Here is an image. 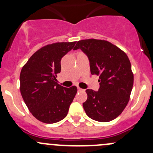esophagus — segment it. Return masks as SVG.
<instances>
[{"label": "esophagus", "mask_w": 153, "mask_h": 153, "mask_svg": "<svg viewBox=\"0 0 153 153\" xmlns=\"http://www.w3.org/2000/svg\"><path fill=\"white\" fill-rule=\"evenodd\" d=\"M78 91H83V90H84V89H81V88H80L79 86H78Z\"/></svg>", "instance_id": "1"}]
</instances>
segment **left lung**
Returning <instances> with one entry per match:
<instances>
[{
	"instance_id": "1",
	"label": "left lung",
	"mask_w": 153,
	"mask_h": 153,
	"mask_svg": "<svg viewBox=\"0 0 153 153\" xmlns=\"http://www.w3.org/2000/svg\"><path fill=\"white\" fill-rule=\"evenodd\" d=\"M78 49L87 55L91 74L99 75L98 92L86 90L87 100L83 103L86 114L100 122L112 121L121 115L130 98L134 76L129 58L104 40H81L74 48Z\"/></svg>"
}]
</instances>
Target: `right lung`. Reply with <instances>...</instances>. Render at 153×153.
<instances>
[{"instance_id":"add662e5","label":"right lung","mask_w":153,"mask_h":153,"mask_svg":"<svg viewBox=\"0 0 153 153\" xmlns=\"http://www.w3.org/2000/svg\"><path fill=\"white\" fill-rule=\"evenodd\" d=\"M76 41L58 42L41 47L29 58L20 74V90L29 110L38 121L54 124L67 115L77 87L66 88L57 83L61 60Z\"/></svg>"}]
</instances>
